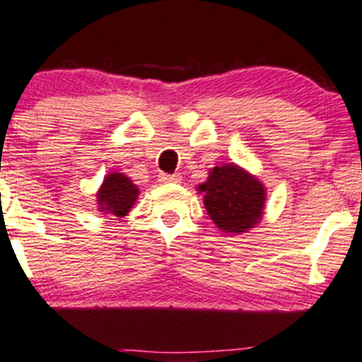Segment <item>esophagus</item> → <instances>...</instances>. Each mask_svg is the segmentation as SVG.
<instances>
[{
  "label": "esophagus",
  "mask_w": 362,
  "mask_h": 362,
  "mask_svg": "<svg viewBox=\"0 0 362 362\" xmlns=\"http://www.w3.org/2000/svg\"><path fill=\"white\" fill-rule=\"evenodd\" d=\"M158 180H160L161 184H180L182 175H180V173H173V175L161 173L160 177H158Z\"/></svg>",
  "instance_id": "esophagus-1"
}]
</instances>
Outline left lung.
<instances>
[{"instance_id":"left-lung-1","label":"left lung","mask_w":362,"mask_h":362,"mask_svg":"<svg viewBox=\"0 0 362 362\" xmlns=\"http://www.w3.org/2000/svg\"><path fill=\"white\" fill-rule=\"evenodd\" d=\"M204 208L223 233L240 235L263 220L266 187L256 175L235 163L209 170L208 180L197 185Z\"/></svg>"}]
</instances>
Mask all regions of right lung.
Wrapping results in <instances>:
<instances>
[{"instance_id":"1","label":"right lung","mask_w":362,"mask_h":362,"mask_svg":"<svg viewBox=\"0 0 362 362\" xmlns=\"http://www.w3.org/2000/svg\"><path fill=\"white\" fill-rule=\"evenodd\" d=\"M137 185L123 173L111 172L96 192L98 211L108 216L123 218L134 208L139 197Z\"/></svg>"}]
</instances>
